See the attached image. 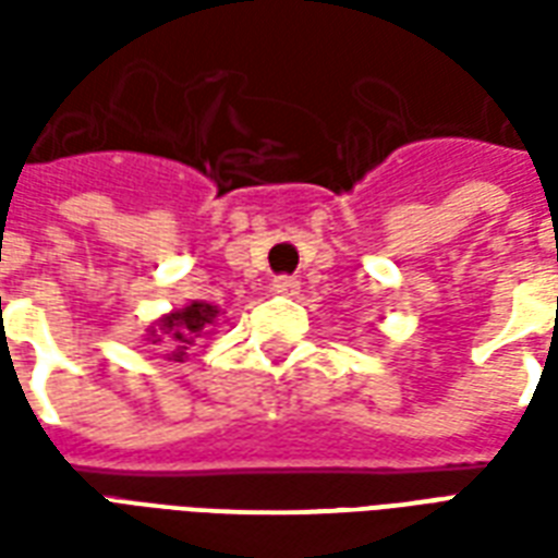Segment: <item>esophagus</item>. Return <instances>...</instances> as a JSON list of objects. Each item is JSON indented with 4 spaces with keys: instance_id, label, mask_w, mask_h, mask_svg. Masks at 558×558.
Returning a JSON list of instances; mask_svg holds the SVG:
<instances>
[{
    "instance_id": "obj_1",
    "label": "esophagus",
    "mask_w": 558,
    "mask_h": 558,
    "mask_svg": "<svg viewBox=\"0 0 558 558\" xmlns=\"http://www.w3.org/2000/svg\"><path fill=\"white\" fill-rule=\"evenodd\" d=\"M271 290L278 292V295H295L299 292V280L292 278V275H278V278L271 280Z\"/></svg>"
}]
</instances>
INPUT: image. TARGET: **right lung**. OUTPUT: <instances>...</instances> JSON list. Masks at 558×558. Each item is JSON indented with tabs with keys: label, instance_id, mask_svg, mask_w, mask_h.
<instances>
[{
	"label": "right lung",
	"instance_id": "right-lung-1",
	"mask_svg": "<svg viewBox=\"0 0 558 558\" xmlns=\"http://www.w3.org/2000/svg\"><path fill=\"white\" fill-rule=\"evenodd\" d=\"M220 316V311L215 304L208 302H191L184 304L182 311H172V314L160 316L158 326H151L148 331V340L151 343H167L170 347V359L175 362H182L184 359V350L194 343L199 335H203V328L215 326V319Z\"/></svg>",
	"mask_w": 558,
	"mask_h": 558
}]
</instances>
